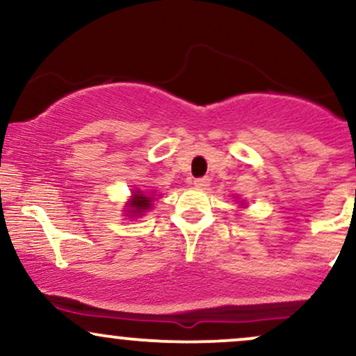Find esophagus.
<instances>
[{
	"label": "esophagus",
	"instance_id": "esophagus-1",
	"mask_svg": "<svg viewBox=\"0 0 356 356\" xmlns=\"http://www.w3.org/2000/svg\"><path fill=\"white\" fill-rule=\"evenodd\" d=\"M194 186L197 187V189H207V187L211 186V181L207 177H201V179H195L194 181Z\"/></svg>",
	"mask_w": 356,
	"mask_h": 356
}]
</instances>
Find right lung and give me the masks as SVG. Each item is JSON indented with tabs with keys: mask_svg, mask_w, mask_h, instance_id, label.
I'll return each mask as SVG.
<instances>
[{
	"mask_svg": "<svg viewBox=\"0 0 356 356\" xmlns=\"http://www.w3.org/2000/svg\"><path fill=\"white\" fill-rule=\"evenodd\" d=\"M152 201L154 197H150L149 194H144L142 191H136L132 194V199H130L125 206L127 212H129L127 216H130V218H138V216H142V212H145L147 209L152 207Z\"/></svg>",
	"mask_w": 356,
	"mask_h": 356,
	"instance_id": "obj_1",
	"label": "right lung"
}]
</instances>
